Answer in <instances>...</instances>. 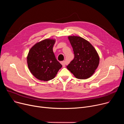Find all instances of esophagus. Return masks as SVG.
Listing matches in <instances>:
<instances>
[{
	"mask_svg": "<svg viewBox=\"0 0 124 124\" xmlns=\"http://www.w3.org/2000/svg\"><path fill=\"white\" fill-rule=\"evenodd\" d=\"M61 64L62 65V66H63V67H65V65H66V61H61Z\"/></svg>",
	"mask_w": 124,
	"mask_h": 124,
	"instance_id": "obj_1",
	"label": "esophagus"
}]
</instances>
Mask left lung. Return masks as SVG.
<instances>
[{
    "label": "left lung",
    "mask_w": 124,
    "mask_h": 124,
    "mask_svg": "<svg viewBox=\"0 0 124 124\" xmlns=\"http://www.w3.org/2000/svg\"><path fill=\"white\" fill-rule=\"evenodd\" d=\"M68 39L73 48L74 58L66 67L77 78L87 79L99 66V55L93 46L83 38L69 36Z\"/></svg>",
    "instance_id": "8db88e82"
}]
</instances>
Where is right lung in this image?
<instances>
[{
	"label": "right lung",
	"mask_w": 124,
	"mask_h": 124,
	"mask_svg": "<svg viewBox=\"0 0 124 124\" xmlns=\"http://www.w3.org/2000/svg\"><path fill=\"white\" fill-rule=\"evenodd\" d=\"M55 43V40L45 39L36 44L29 52V69L39 80L46 81L53 79L62 67L57 60L53 51Z\"/></svg>",
	"instance_id": "1"
}]
</instances>
